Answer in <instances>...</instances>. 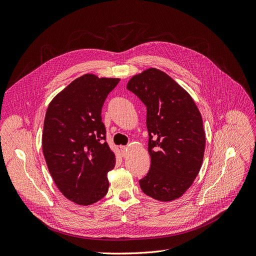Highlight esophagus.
I'll return each mask as SVG.
<instances>
[{
  "label": "esophagus",
  "instance_id": "obj_1",
  "mask_svg": "<svg viewBox=\"0 0 256 256\" xmlns=\"http://www.w3.org/2000/svg\"><path fill=\"white\" fill-rule=\"evenodd\" d=\"M121 151H122V156H123V158H126V156H128V147L122 146V147H121Z\"/></svg>",
  "mask_w": 256,
  "mask_h": 256
}]
</instances>
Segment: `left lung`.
<instances>
[{
    "instance_id": "left-lung-1",
    "label": "left lung",
    "mask_w": 256,
    "mask_h": 256,
    "mask_svg": "<svg viewBox=\"0 0 256 256\" xmlns=\"http://www.w3.org/2000/svg\"><path fill=\"white\" fill-rule=\"evenodd\" d=\"M127 88L147 110L151 164L140 188L156 200H176L192 186L202 162L206 137L200 113L188 92L160 70L134 76Z\"/></svg>"
}]
</instances>
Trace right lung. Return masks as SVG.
<instances>
[{
  "instance_id": "right-lung-1",
  "label": "right lung",
  "mask_w": 256,
  "mask_h": 256,
  "mask_svg": "<svg viewBox=\"0 0 256 256\" xmlns=\"http://www.w3.org/2000/svg\"><path fill=\"white\" fill-rule=\"evenodd\" d=\"M119 80L84 74L58 94L46 111L42 149L48 170L62 194L78 205H92L109 190L115 154L105 141L100 113Z\"/></svg>"
}]
</instances>
